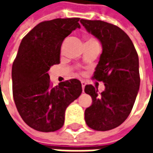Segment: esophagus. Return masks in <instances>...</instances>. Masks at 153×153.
Returning a JSON list of instances; mask_svg holds the SVG:
<instances>
[{"mask_svg": "<svg viewBox=\"0 0 153 153\" xmlns=\"http://www.w3.org/2000/svg\"><path fill=\"white\" fill-rule=\"evenodd\" d=\"M81 84H82V88H83V89H84V87H85V85H86V82H85V81H83V80H82V81H81Z\"/></svg>", "mask_w": 153, "mask_h": 153, "instance_id": "34e87169", "label": "esophagus"}]
</instances>
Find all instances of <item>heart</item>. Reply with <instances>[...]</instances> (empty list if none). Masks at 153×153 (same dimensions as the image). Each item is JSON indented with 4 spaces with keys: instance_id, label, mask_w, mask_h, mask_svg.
<instances>
[{
    "instance_id": "obj_1",
    "label": "heart",
    "mask_w": 153,
    "mask_h": 153,
    "mask_svg": "<svg viewBox=\"0 0 153 153\" xmlns=\"http://www.w3.org/2000/svg\"><path fill=\"white\" fill-rule=\"evenodd\" d=\"M89 40H93V39H89Z\"/></svg>"
}]
</instances>
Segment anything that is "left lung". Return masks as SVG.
I'll return each mask as SVG.
<instances>
[{"label": "left lung", "instance_id": "1", "mask_svg": "<svg viewBox=\"0 0 153 153\" xmlns=\"http://www.w3.org/2000/svg\"><path fill=\"white\" fill-rule=\"evenodd\" d=\"M80 23L102 46L93 78L105 84L101 93L91 84L85 86L93 103L85 110L84 118L91 128L106 131L121 125L131 112L140 85L138 53L129 37L117 26L102 20L80 19Z\"/></svg>", "mask_w": 153, "mask_h": 153}]
</instances>
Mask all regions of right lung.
Masks as SVG:
<instances>
[{
  "label": "right lung",
  "instance_id": "obj_1",
  "mask_svg": "<svg viewBox=\"0 0 153 153\" xmlns=\"http://www.w3.org/2000/svg\"><path fill=\"white\" fill-rule=\"evenodd\" d=\"M79 18L42 22L23 38L12 65V88L15 106L23 120L41 132L60 129L67 106L82 93L76 79L51 85L48 70L60 64L65 38L80 28Z\"/></svg>",
  "mask_w": 153,
  "mask_h": 153
}]
</instances>
